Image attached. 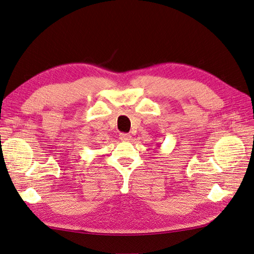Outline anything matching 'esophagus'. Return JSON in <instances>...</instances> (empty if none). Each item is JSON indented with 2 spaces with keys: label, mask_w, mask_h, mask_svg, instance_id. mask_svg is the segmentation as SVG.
<instances>
[{
  "label": "esophagus",
  "mask_w": 254,
  "mask_h": 254,
  "mask_svg": "<svg viewBox=\"0 0 254 254\" xmlns=\"http://www.w3.org/2000/svg\"><path fill=\"white\" fill-rule=\"evenodd\" d=\"M120 139L122 141H129L130 139H131V135H130L129 133H120Z\"/></svg>",
  "instance_id": "obj_1"
}]
</instances>
